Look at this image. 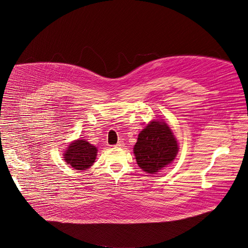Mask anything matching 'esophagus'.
Segmentation results:
<instances>
[{"label": "esophagus", "mask_w": 248, "mask_h": 248, "mask_svg": "<svg viewBox=\"0 0 248 248\" xmlns=\"http://www.w3.org/2000/svg\"><path fill=\"white\" fill-rule=\"evenodd\" d=\"M124 145V142L122 141V140H120L117 144H115V146H117V147H123Z\"/></svg>", "instance_id": "1"}]
</instances>
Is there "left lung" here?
Listing matches in <instances>:
<instances>
[{"label":"left lung","instance_id":"obj_1","mask_svg":"<svg viewBox=\"0 0 248 248\" xmlns=\"http://www.w3.org/2000/svg\"><path fill=\"white\" fill-rule=\"evenodd\" d=\"M178 153L177 140L170 127L161 121H152L139 134L134 154L139 167L155 173L170 164Z\"/></svg>","mask_w":248,"mask_h":248}]
</instances>
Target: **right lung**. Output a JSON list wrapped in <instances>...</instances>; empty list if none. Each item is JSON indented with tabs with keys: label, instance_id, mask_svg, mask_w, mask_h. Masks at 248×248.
Listing matches in <instances>:
<instances>
[{
	"label": "right lung",
	"instance_id": "1",
	"mask_svg": "<svg viewBox=\"0 0 248 248\" xmlns=\"http://www.w3.org/2000/svg\"><path fill=\"white\" fill-rule=\"evenodd\" d=\"M97 154V148L84 140L71 142L63 153V159L77 170H88L92 167Z\"/></svg>",
	"mask_w": 248,
	"mask_h": 248
}]
</instances>
